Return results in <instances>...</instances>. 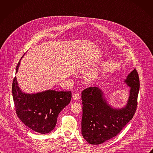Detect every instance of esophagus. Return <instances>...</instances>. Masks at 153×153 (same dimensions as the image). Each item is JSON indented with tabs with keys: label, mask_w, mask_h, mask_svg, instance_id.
<instances>
[{
	"label": "esophagus",
	"mask_w": 153,
	"mask_h": 153,
	"mask_svg": "<svg viewBox=\"0 0 153 153\" xmlns=\"http://www.w3.org/2000/svg\"><path fill=\"white\" fill-rule=\"evenodd\" d=\"M80 96L79 93H76L73 96V98L74 100H79L80 99Z\"/></svg>",
	"instance_id": "34e87169"
}]
</instances>
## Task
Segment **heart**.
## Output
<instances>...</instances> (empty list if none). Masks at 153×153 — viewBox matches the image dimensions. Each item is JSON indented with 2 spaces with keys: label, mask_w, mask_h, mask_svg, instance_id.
I'll list each match as a JSON object with an SVG mask.
<instances>
[{
  "label": "heart",
  "mask_w": 153,
  "mask_h": 153,
  "mask_svg": "<svg viewBox=\"0 0 153 153\" xmlns=\"http://www.w3.org/2000/svg\"><path fill=\"white\" fill-rule=\"evenodd\" d=\"M95 77H96V73H95V72L89 74V77H90V79H94Z\"/></svg>",
  "instance_id": "obj_1"
}]
</instances>
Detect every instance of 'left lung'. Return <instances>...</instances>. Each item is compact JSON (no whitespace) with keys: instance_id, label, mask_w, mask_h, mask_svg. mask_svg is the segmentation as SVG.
I'll return each mask as SVG.
<instances>
[{"instance_id":"8db88e82","label":"left lung","mask_w":153,"mask_h":153,"mask_svg":"<svg viewBox=\"0 0 153 153\" xmlns=\"http://www.w3.org/2000/svg\"><path fill=\"white\" fill-rule=\"evenodd\" d=\"M125 82L130 87L127 105L120 109L112 108L103 91L90 87L82 91V135L91 145H99L120 133L133 118L137 107L140 80L136 69L128 75Z\"/></svg>"}]
</instances>
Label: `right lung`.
<instances>
[{
  "label": "right lung",
  "mask_w": 153,
  "mask_h": 153,
  "mask_svg": "<svg viewBox=\"0 0 153 153\" xmlns=\"http://www.w3.org/2000/svg\"><path fill=\"white\" fill-rule=\"evenodd\" d=\"M16 66L17 73L20 61ZM12 95L17 116L36 132L45 134L55 127L57 117L71 99V91L49 90L36 94H27L19 89L16 77L12 84Z\"/></svg>",
  "instance_id": "add662e5"
}]
</instances>
